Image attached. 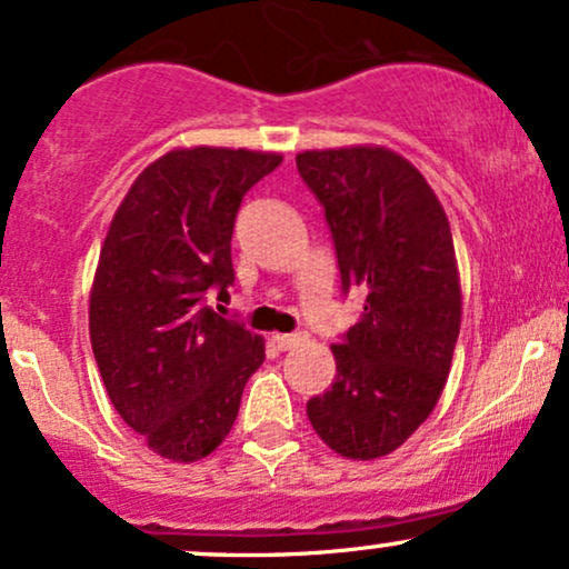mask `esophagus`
<instances>
[{"instance_id": "1", "label": "esophagus", "mask_w": 569, "mask_h": 569, "mask_svg": "<svg viewBox=\"0 0 569 569\" xmlns=\"http://www.w3.org/2000/svg\"><path fill=\"white\" fill-rule=\"evenodd\" d=\"M272 341H276L278 345V350H291V347H297V345H302L305 341V333H276V337H272Z\"/></svg>"}]
</instances>
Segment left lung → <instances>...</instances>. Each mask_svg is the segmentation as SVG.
<instances>
[{"instance_id": "8db88e82", "label": "left lung", "mask_w": 569, "mask_h": 569, "mask_svg": "<svg viewBox=\"0 0 569 569\" xmlns=\"http://www.w3.org/2000/svg\"><path fill=\"white\" fill-rule=\"evenodd\" d=\"M297 169L326 209L341 289L360 320L331 345L337 379L307 419L345 458L389 456L429 419L461 328V278L445 209L408 159L381 146L305 150Z\"/></svg>"}]
</instances>
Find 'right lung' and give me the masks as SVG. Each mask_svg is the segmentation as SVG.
<instances>
[{
	"label": "right lung",
	"instance_id": "right-lung-1",
	"mask_svg": "<svg viewBox=\"0 0 569 569\" xmlns=\"http://www.w3.org/2000/svg\"><path fill=\"white\" fill-rule=\"evenodd\" d=\"M283 161L246 148H174L116 209L89 291V339L127 427L177 463L228 437L264 339L207 305L236 280L232 224L246 190Z\"/></svg>",
	"mask_w": 569,
	"mask_h": 569
}]
</instances>
